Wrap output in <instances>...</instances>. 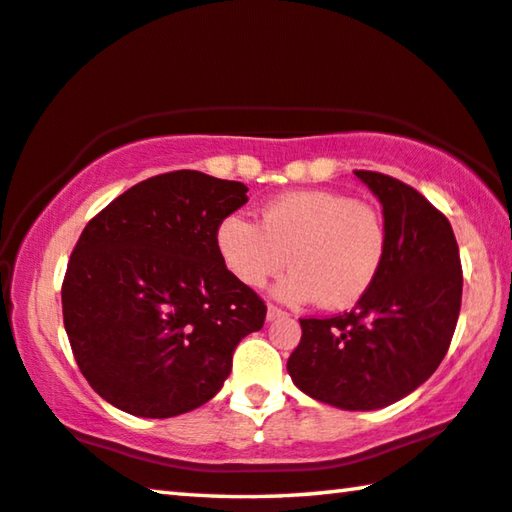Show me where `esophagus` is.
I'll return each instance as SVG.
<instances>
[{
	"label": "esophagus",
	"instance_id": "esophagus-1",
	"mask_svg": "<svg viewBox=\"0 0 512 512\" xmlns=\"http://www.w3.org/2000/svg\"><path fill=\"white\" fill-rule=\"evenodd\" d=\"M280 316H285V312H282L280 307H275V305L266 307V321H275V319H280Z\"/></svg>",
	"mask_w": 512,
	"mask_h": 512
}]
</instances>
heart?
<instances>
[{
  "label": "heart",
  "instance_id": "1",
  "mask_svg": "<svg viewBox=\"0 0 512 512\" xmlns=\"http://www.w3.org/2000/svg\"><path fill=\"white\" fill-rule=\"evenodd\" d=\"M225 269L250 289L289 264L275 296L285 303L351 307L383 271L387 225L376 207L339 191L305 189L266 202L259 225L243 214L216 227Z\"/></svg>",
  "mask_w": 512,
  "mask_h": 512
}]
</instances>
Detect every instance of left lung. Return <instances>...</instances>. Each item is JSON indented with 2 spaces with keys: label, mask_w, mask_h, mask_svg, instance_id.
<instances>
[{
  "label": "left lung",
  "mask_w": 512,
  "mask_h": 512,
  "mask_svg": "<svg viewBox=\"0 0 512 512\" xmlns=\"http://www.w3.org/2000/svg\"><path fill=\"white\" fill-rule=\"evenodd\" d=\"M355 175L383 205V271L355 310L300 319L303 337L287 371L316 401L378 410L440 367L460 314L462 266L451 223L419 191L373 170Z\"/></svg>",
  "instance_id": "obj_1"
}]
</instances>
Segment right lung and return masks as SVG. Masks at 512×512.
Masks as SVG:
<instances>
[{
    "mask_svg": "<svg viewBox=\"0 0 512 512\" xmlns=\"http://www.w3.org/2000/svg\"><path fill=\"white\" fill-rule=\"evenodd\" d=\"M248 186L198 170L143 180L88 221L61 287L81 373L136 417L196 410L223 387L232 353L266 305L225 269L216 227Z\"/></svg>",
    "mask_w": 512,
    "mask_h": 512,
    "instance_id": "obj_1",
    "label": "right lung"
}]
</instances>
